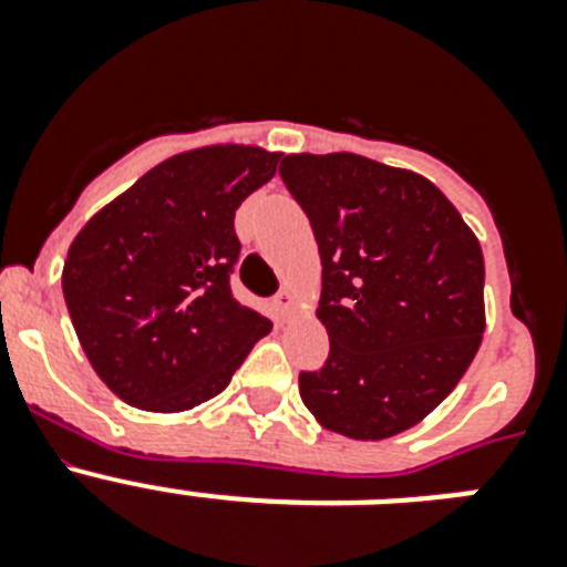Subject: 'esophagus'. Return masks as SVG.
<instances>
[{
    "label": "esophagus",
    "instance_id": "obj_1",
    "mask_svg": "<svg viewBox=\"0 0 567 567\" xmlns=\"http://www.w3.org/2000/svg\"><path fill=\"white\" fill-rule=\"evenodd\" d=\"M275 303H278V309L284 315H292V309H295V295H292V289H280L278 295H275Z\"/></svg>",
    "mask_w": 567,
    "mask_h": 567
}]
</instances>
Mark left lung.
<instances>
[{"label":"left lung","mask_w":567,"mask_h":567,"mask_svg":"<svg viewBox=\"0 0 567 567\" xmlns=\"http://www.w3.org/2000/svg\"><path fill=\"white\" fill-rule=\"evenodd\" d=\"M280 178L323 264L329 358L300 400L329 432L383 440L449 398L485 329V264L452 202L423 175L354 153L287 155Z\"/></svg>","instance_id":"1"}]
</instances>
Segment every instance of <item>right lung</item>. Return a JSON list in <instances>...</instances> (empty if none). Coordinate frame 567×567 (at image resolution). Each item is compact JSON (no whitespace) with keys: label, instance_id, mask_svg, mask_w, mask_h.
<instances>
[{"label":"right lung","instance_id":"add662e5","mask_svg":"<svg viewBox=\"0 0 567 567\" xmlns=\"http://www.w3.org/2000/svg\"><path fill=\"white\" fill-rule=\"evenodd\" d=\"M278 153L173 155L84 224L64 260L70 320L99 378L144 412H187L227 389L272 320L233 295L235 209Z\"/></svg>","mask_w":567,"mask_h":567}]
</instances>
